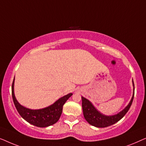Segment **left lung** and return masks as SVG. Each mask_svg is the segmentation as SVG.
<instances>
[{
    "label": "left lung",
    "mask_w": 146,
    "mask_h": 146,
    "mask_svg": "<svg viewBox=\"0 0 146 146\" xmlns=\"http://www.w3.org/2000/svg\"><path fill=\"white\" fill-rule=\"evenodd\" d=\"M132 82L133 86V93L130 102L123 110H121L120 112L115 115H105L102 114L96 109V108L88 100L82 96V106L84 117L86 120L90 125L97 127H106L110 126V125L114 124L119 120H120L125 115V113L128 111L129 108L131 107V104H132L135 90L134 84H133V80Z\"/></svg>",
    "instance_id": "1"
}]
</instances>
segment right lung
<instances>
[{
    "mask_svg": "<svg viewBox=\"0 0 146 146\" xmlns=\"http://www.w3.org/2000/svg\"><path fill=\"white\" fill-rule=\"evenodd\" d=\"M15 78L12 84V96L18 112L24 119L35 126L45 127L56 123L62 112V108L67 100L72 96V94L70 93L60 98L53 104L42 109L31 110L23 106L16 99L14 93Z\"/></svg>",
    "mask_w": 146,
    "mask_h": 146,
    "instance_id": "1",
    "label": "right lung"
}]
</instances>
